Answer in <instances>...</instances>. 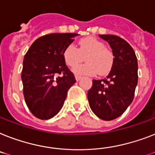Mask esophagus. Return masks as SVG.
<instances>
[{"mask_svg": "<svg viewBox=\"0 0 155 155\" xmlns=\"http://www.w3.org/2000/svg\"><path fill=\"white\" fill-rule=\"evenodd\" d=\"M81 76H80V75H75V80H76V81H80V80H81Z\"/></svg>", "mask_w": 155, "mask_h": 155, "instance_id": "obj_1", "label": "esophagus"}]
</instances>
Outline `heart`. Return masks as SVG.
<instances>
[{"mask_svg": "<svg viewBox=\"0 0 155 155\" xmlns=\"http://www.w3.org/2000/svg\"><path fill=\"white\" fill-rule=\"evenodd\" d=\"M88 56L85 59L88 62L78 65L83 59V55ZM63 57L67 65L77 66L73 68V72L77 75H93L99 73L105 75L110 71L114 61L112 52L105 48L104 45L95 37L88 36L79 41V48L71 44L63 51Z\"/></svg>", "mask_w": 155, "mask_h": 155, "instance_id": "b5f03b06", "label": "heart"}]
</instances>
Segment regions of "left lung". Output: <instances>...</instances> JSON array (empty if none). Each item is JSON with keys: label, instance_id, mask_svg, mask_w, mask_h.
I'll return each mask as SVG.
<instances>
[{"label": "left lung", "instance_id": "1", "mask_svg": "<svg viewBox=\"0 0 155 155\" xmlns=\"http://www.w3.org/2000/svg\"><path fill=\"white\" fill-rule=\"evenodd\" d=\"M112 49L113 64L106 78L93 80L87 92L89 106L103 120H112L123 114L133 101L138 84V60L134 49L119 36L99 35Z\"/></svg>", "mask_w": 155, "mask_h": 155}]
</instances>
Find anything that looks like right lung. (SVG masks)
<instances>
[{"label":"right lung","mask_w":155,"mask_h":155,"mask_svg":"<svg viewBox=\"0 0 155 155\" xmlns=\"http://www.w3.org/2000/svg\"><path fill=\"white\" fill-rule=\"evenodd\" d=\"M77 33H52L32 43L25 54L21 80L25 103L34 116L49 119L59 113L75 79L63 51Z\"/></svg>","instance_id":"obj_1"}]
</instances>
